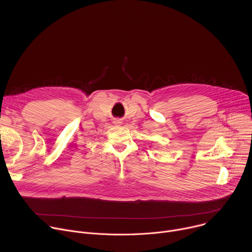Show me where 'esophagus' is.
Listing matches in <instances>:
<instances>
[{
  "mask_svg": "<svg viewBox=\"0 0 252 252\" xmlns=\"http://www.w3.org/2000/svg\"><path fill=\"white\" fill-rule=\"evenodd\" d=\"M115 124H117V125H119V124H121V123H120V121H116V122H115Z\"/></svg>",
  "mask_w": 252,
  "mask_h": 252,
  "instance_id": "esophagus-1",
  "label": "esophagus"
}]
</instances>
